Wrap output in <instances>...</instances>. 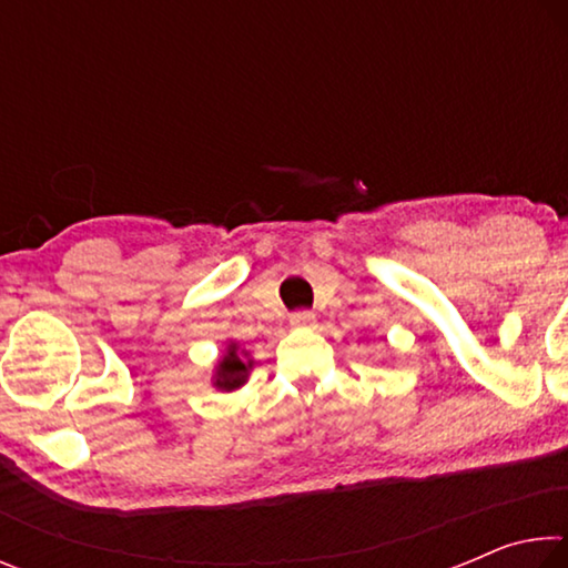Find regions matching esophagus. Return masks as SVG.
I'll return each instance as SVG.
<instances>
[{"label":"esophagus","instance_id":"obj_1","mask_svg":"<svg viewBox=\"0 0 568 568\" xmlns=\"http://www.w3.org/2000/svg\"><path fill=\"white\" fill-rule=\"evenodd\" d=\"M291 325H295V328H311V325H315V313L295 311L291 313Z\"/></svg>","mask_w":568,"mask_h":568}]
</instances>
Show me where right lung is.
<instances>
[{"instance_id": "right-lung-1", "label": "right lung", "mask_w": 568, "mask_h": 568, "mask_svg": "<svg viewBox=\"0 0 568 568\" xmlns=\"http://www.w3.org/2000/svg\"><path fill=\"white\" fill-rule=\"evenodd\" d=\"M253 363H245L243 355L237 353V345L233 343L225 353V358L220 361L217 365V376H215V386L217 388H225V390H233L240 388L247 378V371Z\"/></svg>"}]
</instances>
